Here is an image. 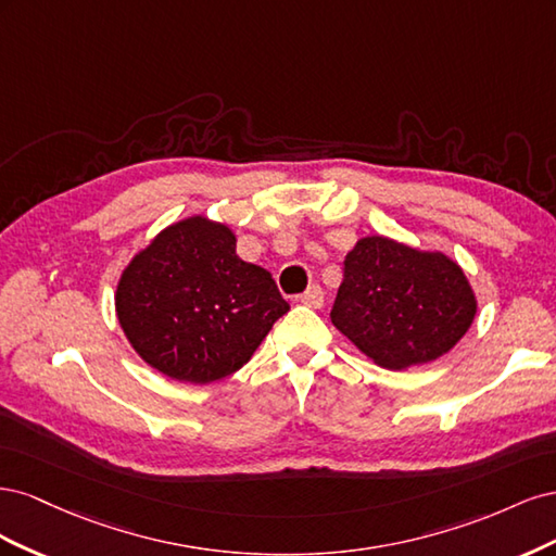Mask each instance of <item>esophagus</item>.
<instances>
[{
    "mask_svg": "<svg viewBox=\"0 0 556 556\" xmlns=\"http://www.w3.org/2000/svg\"><path fill=\"white\" fill-rule=\"evenodd\" d=\"M299 301L308 308H319L325 304V292H323V288H319V285H311V288L299 296Z\"/></svg>",
    "mask_w": 556,
    "mask_h": 556,
    "instance_id": "34e87169",
    "label": "esophagus"
}]
</instances>
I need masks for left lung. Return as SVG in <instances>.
Returning <instances> with one entry per match:
<instances>
[{"instance_id": "left-lung-1", "label": "left lung", "mask_w": 556, "mask_h": 556, "mask_svg": "<svg viewBox=\"0 0 556 556\" xmlns=\"http://www.w3.org/2000/svg\"><path fill=\"white\" fill-rule=\"evenodd\" d=\"M473 317L476 296L457 264L384 237L348 252L331 308L333 327L392 371L439 359Z\"/></svg>"}]
</instances>
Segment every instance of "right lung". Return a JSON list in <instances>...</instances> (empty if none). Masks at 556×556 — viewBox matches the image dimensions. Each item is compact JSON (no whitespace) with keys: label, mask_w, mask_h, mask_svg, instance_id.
<instances>
[{"label":"right lung","mask_w":556,"mask_h":556,"mask_svg":"<svg viewBox=\"0 0 556 556\" xmlns=\"http://www.w3.org/2000/svg\"><path fill=\"white\" fill-rule=\"evenodd\" d=\"M115 308L143 362L206 384L239 371L290 304L266 268L237 255L229 227L197 215L131 260Z\"/></svg>","instance_id":"1"}]
</instances>
